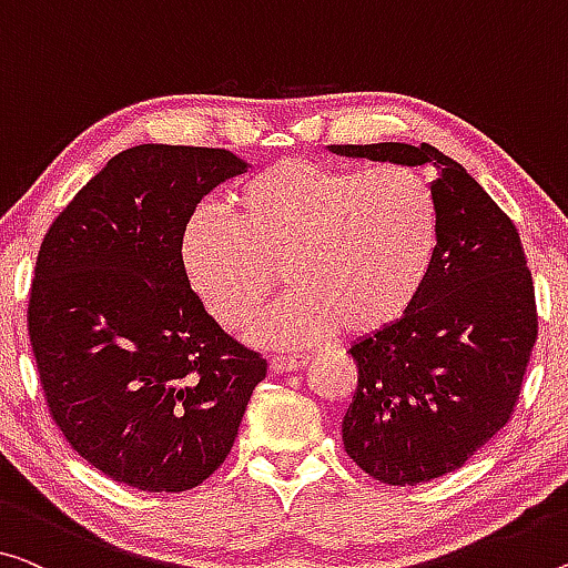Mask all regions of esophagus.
<instances>
[{"label":"esophagus","instance_id":"obj_1","mask_svg":"<svg viewBox=\"0 0 568 568\" xmlns=\"http://www.w3.org/2000/svg\"><path fill=\"white\" fill-rule=\"evenodd\" d=\"M307 361H310V355H304V353H282V355L272 357V371L274 373H292V371H300Z\"/></svg>","mask_w":568,"mask_h":568}]
</instances>
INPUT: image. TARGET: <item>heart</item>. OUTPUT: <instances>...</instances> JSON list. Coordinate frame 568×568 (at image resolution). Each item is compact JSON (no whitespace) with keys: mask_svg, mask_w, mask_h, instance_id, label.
I'll use <instances>...</instances> for the list:
<instances>
[{"mask_svg":"<svg viewBox=\"0 0 568 568\" xmlns=\"http://www.w3.org/2000/svg\"><path fill=\"white\" fill-rule=\"evenodd\" d=\"M231 217L197 211L180 241L185 274L225 327H241L278 284L294 292L251 322L264 345L398 322L429 274L436 203L408 168L351 170L282 160L229 195Z\"/></svg>","mask_w":568,"mask_h":568,"instance_id":"obj_1","label":"heart"}]
</instances>
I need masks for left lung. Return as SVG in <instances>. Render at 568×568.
I'll return each instance as SVG.
<instances>
[{
  "label": "left lung",
  "instance_id": "left-lung-1",
  "mask_svg": "<svg viewBox=\"0 0 568 568\" xmlns=\"http://www.w3.org/2000/svg\"><path fill=\"white\" fill-rule=\"evenodd\" d=\"M434 172L436 246L408 312L351 351L357 388L343 444L363 473L418 485L455 473L508 424L538 337L534 276L516 223L432 144H333Z\"/></svg>",
  "mask_w": 568,
  "mask_h": 568
}]
</instances>
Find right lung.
Listing matches in <instances>:
<instances>
[{
  "mask_svg": "<svg viewBox=\"0 0 568 568\" xmlns=\"http://www.w3.org/2000/svg\"><path fill=\"white\" fill-rule=\"evenodd\" d=\"M246 168L211 146H132L42 239L28 304L42 394L68 444L116 483L193 490L229 457L266 378L180 256L200 200Z\"/></svg>",
  "mask_w": 568,
  "mask_h": 568,
  "instance_id": "obj_1",
  "label": "right lung"
}]
</instances>
